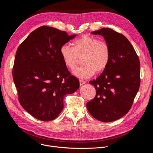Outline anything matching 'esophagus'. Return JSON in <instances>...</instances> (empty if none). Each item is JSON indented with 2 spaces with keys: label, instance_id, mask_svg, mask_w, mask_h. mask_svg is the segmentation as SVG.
Returning <instances> with one entry per match:
<instances>
[{
  "label": "esophagus",
  "instance_id": "esophagus-1",
  "mask_svg": "<svg viewBox=\"0 0 153 153\" xmlns=\"http://www.w3.org/2000/svg\"><path fill=\"white\" fill-rule=\"evenodd\" d=\"M86 82H85V81H83V80H79V83H80V86H82V85H83V84H85Z\"/></svg>",
  "mask_w": 153,
  "mask_h": 153
}]
</instances>
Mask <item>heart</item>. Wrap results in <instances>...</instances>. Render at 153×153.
<instances>
[{"label": "heart", "mask_w": 153, "mask_h": 153, "mask_svg": "<svg viewBox=\"0 0 153 153\" xmlns=\"http://www.w3.org/2000/svg\"><path fill=\"white\" fill-rule=\"evenodd\" d=\"M60 51L64 63L71 70L76 68L82 58L83 65L73 73L83 79L92 77L95 73L103 72L110 60V48L108 43L87 35L74 41L73 47L63 45Z\"/></svg>", "instance_id": "obj_1"}]
</instances>
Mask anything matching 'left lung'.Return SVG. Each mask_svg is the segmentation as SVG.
Returning <instances> with one entry per match:
<instances>
[{
    "label": "left lung",
    "mask_w": 153,
    "mask_h": 153,
    "mask_svg": "<svg viewBox=\"0 0 153 153\" xmlns=\"http://www.w3.org/2000/svg\"><path fill=\"white\" fill-rule=\"evenodd\" d=\"M91 33L104 37L110 48V60L103 73L90 81L96 95L87 102L86 108L96 119L110 122L125 116L133 105L140 83V62L123 34L108 28Z\"/></svg>",
    "instance_id": "8db88e82"
}]
</instances>
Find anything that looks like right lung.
<instances>
[{
	"label": "right lung",
	"mask_w": 153,
	"mask_h": 153,
	"mask_svg": "<svg viewBox=\"0 0 153 153\" xmlns=\"http://www.w3.org/2000/svg\"><path fill=\"white\" fill-rule=\"evenodd\" d=\"M77 35L42 26L19 45L13 77L24 110L42 121L55 119L63 108V97L79 88L60 54L63 45Z\"/></svg>",
	"instance_id": "obj_1"
}]
</instances>
